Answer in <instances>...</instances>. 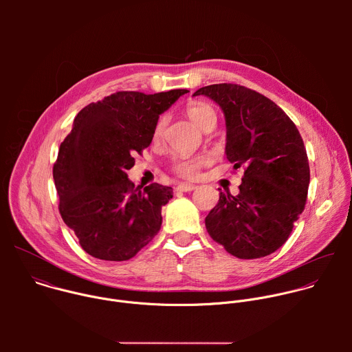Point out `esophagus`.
Instances as JSON below:
<instances>
[{
  "label": "esophagus",
  "instance_id": "34e87169",
  "mask_svg": "<svg viewBox=\"0 0 352 352\" xmlns=\"http://www.w3.org/2000/svg\"><path fill=\"white\" fill-rule=\"evenodd\" d=\"M195 185H190V184H179V185H177V188H175V190L177 192H192V190H195Z\"/></svg>",
  "mask_w": 352,
  "mask_h": 352
}]
</instances>
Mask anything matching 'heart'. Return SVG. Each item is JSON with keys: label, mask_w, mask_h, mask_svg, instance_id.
<instances>
[{"label": "heart", "mask_w": 352, "mask_h": 352, "mask_svg": "<svg viewBox=\"0 0 352 352\" xmlns=\"http://www.w3.org/2000/svg\"><path fill=\"white\" fill-rule=\"evenodd\" d=\"M186 116L192 120V122L199 126L200 129H206L212 125H216L217 122V117L216 113L213 110L212 106L202 103V102H196V103H190L186 107ZM166 126V117H162L155 128L153 136L157 139L162 136L163 129ZM205 164L204 159H190V157H177L173 163V171L184 178L192 179L196 178L199 174L200 167Z\"/></svg>", "instance_id": "obj_1"}]
</instances>
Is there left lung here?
Masks as SVG:
<instances>
[{
  "mask_svg": "<svg viewBox=\"0 0 352 352\" xmlns=\"http://www.w3.org/2000/svg\"><path fill=\"white\" fill-rule=\"evenodd\" d=\"M226 117V155L245 168L239 193L220 189L208 214L209 235L239 259L267 256L288 239L305 209L309 163L295 124L270 98L234 83L200 87Z\"/></svg>",
  "mask_w": 352,
  "mask_h": 352,
  "instance_id": "1",
  "label": "left lung"
}]
</instances>
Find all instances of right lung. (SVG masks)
Wrapping results in <instances>:
<instances>
[{"instance_id": "add662e5", "label": "right lung", "mask_w": 352, "mask_h": 352, "mask_svg": "<svg viewBox=\"0 0 352 352\" xmlns=\"http://www.w3.org/2000/svg\"><path fill=\"white\" fill-rule=\"evenodd\" d=\"M188 93L117 91L82 109L53 167L60 213L85 252L96 259L133 258L162 227L173 188L140 189L126 171L153 139L160 114Z\"/></svg>"}]
</instances>
